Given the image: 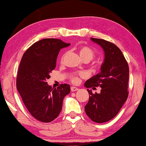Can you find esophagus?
<instances>
[{"instance_id": "esophagus-1", "label": "esophagus", "mask_w": 146, "mask_h": 146, "mask_svg": "<svg viewBox=\"0 0 146 146\" xmlns=\"http://www.w3.org/2000/svg\"><path fill=\"white\" fill-rule=\"evenodd\" d=\"M78 90V88L76 87H75V86H71V91H72V92H74V91H76Z\"/></svg>"}]
</instances>
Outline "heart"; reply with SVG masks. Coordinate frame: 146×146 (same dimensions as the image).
Instances as JSON below:
<instances>
[{"label":"heart","instance_id":"obj_1","mask_svg":"<svg viewBox=\"0 0 146 146\" xmlns=\"http://www.w3.org/2000/svg\"><path fill=\"white\" fill-rule=\"evenodd\" d=\"M78 52L80 58L86 62H89L91 60H92L95 56V53L93 50V49H91L90 47L87 46H81L79 47L78 48ZM93 66L95 69H98L100 68L99 64L97 63L93 64ZM84 76L85 74L83 72L73 73L70 75V79L73 83H77L79 81V78L84 77Z\"/></svg>","mask_w":146,"mask_h":146}]
</instances>
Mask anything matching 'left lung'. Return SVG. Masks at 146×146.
Here are the masks:
<instances>
[{"label": "left lung", "instance_id": "1", "mask_svg": "<svg viewBox=\"0 0 146 146\" xmlns=\"http://www.w3.org/2000/svg\"><path fill=\"white\" fill-rule=\"evenodd\" d=\"M91 39L102 47L105 58L101 72L84 84L87 88H101L99 94H93L87 90L90 98L85 106V111L93 122L104 123L118 114L127 100L129 66L122 51L115 44L104 39Z\"/></svg>", "mask_w": 146, "mask_h": 146}]
</instances>
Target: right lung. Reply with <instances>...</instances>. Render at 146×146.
<instances>
[{
    "instance_id": "add662e5",
    "label": "right lung",
    "mask_w": 146,
    "mask_h": 146,
    "mask_svg": "<svg viewBox=\"0 0 146 146\" xmlns=\"http://www.w3.org/2000/svg\"><path fill=\"white\" fill-rule=\"evenodd\" d=\"M70 45L60 39L44 38L31 45L22 57L17 90L29 113L40 122L55 120L61 111L64 98L70 93L67 84L52 88L46 82L56 67L60 50Z\"/></svg>"
}]
</instances>
